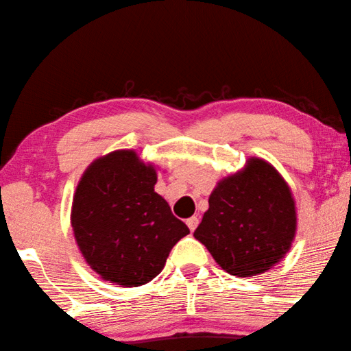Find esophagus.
I'll return each mask as SVG.
<instances>
[{"label":"esophagus","mask_w":351,"mask_h":351,"mask_svg":"<svg viewBox=\"0 0 351 351\" xmlns=\"http://www.w3.org/2000/svg\"><path fill=\"white\" fill-rule=\"evenodd\" d=\"M199 224V219L196 218V216H192V218L187 219V227L190 228V232H195V228Z\"/></svg>","instance_id":"34e87169"}]
</instances>
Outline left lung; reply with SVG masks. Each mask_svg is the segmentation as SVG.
I'll use <instances>...</instances> for the list:
<instances>
[{"mask_svg": "<svg viewBox=\"0 0 351 351\" xmlns=\"http://www.w3.org/2000/svg\"><path fill=\"white\" fill-rule=\"evenodd\" d=\"M296 228L290 186L269 161L252 156L237 173L216 184L193 237L222 270L252 278L281 263Z\"/></svg>", "mask_w": 351, "mask_h": 351, "instance_id": "1", "label": "left lung"}]
</instances>
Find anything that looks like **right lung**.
Masks as SVG:
<instances>
[{"instance_id": "obj_1", "label": "right lung", "mask_w": 351, "mask_h": 351, "mask_svg": "<svg viewBox=\"0 0 351 351\" xmlns=\"http://www.w3.org/2000/svg\"><path fill=\"white\" fill-rule=\"evenodd\" d=\"M156 170L135 150L119 149L95 159L76 186L70 212L76 245L110 284L150 282L176 242L190 233L155 192Z\"/></svg>"}]
</instances>
